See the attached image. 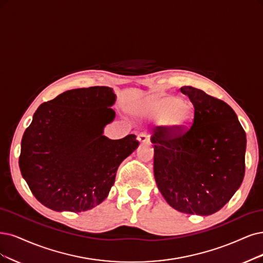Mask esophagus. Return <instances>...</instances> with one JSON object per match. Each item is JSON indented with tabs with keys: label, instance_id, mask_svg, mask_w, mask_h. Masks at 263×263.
<instances>
[{
	"label": "esophagus",
	"instance_id": "esophagus-1",
	"mask_svg": "<svg viewBox=\"0 0 263 263\" xmlns=\"http://www.w3.org/2000/svg\"><path fill=\"white\" fill-rule=\"evenodd\" d=\"M138 140L141 142V143H148L149 142V139H148V135L146 133H140L138 135Z\"/></svg>",
	"mask_w": 263,
	"mask_h": 263
}]
</instances>
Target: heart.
<instances>
[{"label": "heart", "mask_w": 263, "mask_h": 263, "mask_svg": "<svg viewBox=\"0 0 263 263\" xmlns=\"http://www.w3.org/2000/svg\"><path fill=\"white\" fill-rule=\"evenodd\" d=\"M142 110L153 119L160 120L169 134L176 135L189 128L193 120L192 104L180 97L153 95L144 102Z\"/></svg>", "instance_id": "b5f03b06"}]
</instances>
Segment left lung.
Segmentation results:
<instances>
[{"label":"left lung","instance_id":"left-lung-1","mask_svg":"<svg viewBox=\"0 0 263 263\" xmlns=\"http://www.w3.org/2000/svg\"><path fill=\"white\" fill-rule=\"evenodd\" d=\"M181 92L193 104L192 126L172 135L156 126L154 176L176 210L209 216L234 195L245 176L246 133L226 103L193 86Z\"/></svg>","mask_w":263,"mask_h":263}]
</instances>
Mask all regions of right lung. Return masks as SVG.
I'll use <instances>...</instances> for the list:
<instances>
[{"mask_svg":"<svg viewBox=\"0 0 263 263\" xmlns=\"http://www.w3.org/2000/svg\"><path fill=\"white\" fill-rule=\"evenodd\" d=\"M108 86L66 91L39 106L22 140L19 168L42 205L55 211L90 210L107 197L119 164L139 146L134 134L103 135L115 119Z\"/></svg>","mask_w":263,"mask_h":263,"instance_id":"right-lung-1","label":"right lung"}]
</instances>
